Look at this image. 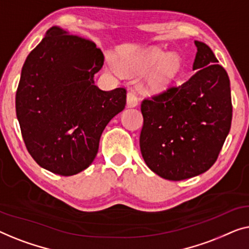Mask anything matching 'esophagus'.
I'll use <instances>...</instances> for the list:
<instances>
[{
    "label": "esophagus",
    "instance_id": "34e87169",
    "mask_svg": "<svg viewBox=\"0 0 249 249\" xmlns=\"http://www.w3.org/2000/svg\"><path fill=\"white\" fill-rule=\"evenodd\" d=\"M139 105V97L134 91H129L127 93V106L128 107H135Z\"/></svg>",
    "mask_w": 249,
    "mask_h": 249
}]
</instances>
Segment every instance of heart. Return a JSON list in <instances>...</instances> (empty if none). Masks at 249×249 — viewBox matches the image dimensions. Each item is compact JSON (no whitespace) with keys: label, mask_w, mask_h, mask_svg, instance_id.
I'll use <instances>...</instances> for the list:
<instances>
[{"label":"heart","mask_w":249,"mask_h":249,"mask_svg":"<svg viewBox=\"0 0 249 249\" xmlns=\"http://www.w3.org/2000/svg\"><path fill=\"white\" fill-rule=\"evenodd\" d=\"M133 68L141 71L151 70L146 79V90L161 92L179 78L183 71V61L178 54H169L160 48H150L135 58Z\"/></svg>","instance_id":"obj_1"}]
</instances>
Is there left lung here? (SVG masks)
I'll return each instance as SVG.
<instances>
[{"instance_id": "left-lung-1", "label": "left lung", "mask_w": 249, "mask_h": 249, "mask_svg": "<svg viewBox=\"0 0 249 249\" xmlns=\"http://www.w3.org/2000/svg\"><path fill=\"white\" fill-rule=\"evenodd\" d=\"M195 45L194 74L141 104L140 149L146 166L164 179L183 180L209 170L231 127L228 73L208 45Z\"/></svg>"}]
</instances>
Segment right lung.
I'll use <instances>...</instances> for the list:
<instances>
[{"mask_svg": "<svg viewBox=\"0 0 249 249\" xmlns=\"http://www.w3.org/2000/svg\"><path fill=\"white\" fill-rule=\"evenodd\" d=\"M104 54L89 39L53 27L21 70L16 111L28 152L62 176L88 168L101 133L126 105V89L104 91L93 75Z\"/></svg>", "mask_w": 249, "mask_h": 249, "instance_id": "1", "label": "right lung"}]
</instances>
